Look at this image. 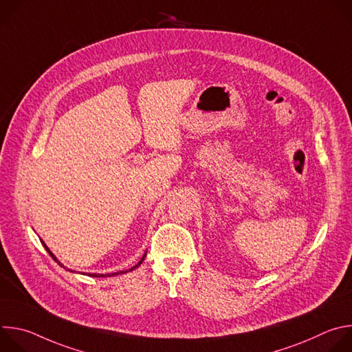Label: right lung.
I'll list each match as a JSON object with an SVG mask.
<instances>
[{
	"instance_id": "add662e5",
	"label": "right lung",
	"mask_w": 352,
	"mask_h": 352,
	"mask_svg": "<svg viewBox=\"0 0 352 352\" xmlns=\"http://www.w3.org/2000/svg\"><path fill=\"white\" fill-rule=\"evenodd\" d=\"M40 241H41V243H43V246H44V248H45V250H47V252H48V254H50V256H52V258H53V259H54V261H56V262H57V263H58V265H60V266H61V267H64V269H67V267H65V266H64V265H63V263H61V262H60V261H58V259H57V258H56V255H54V254H53V252H52V250H50V248H48V246H47V245H45V243H44V241H43V239H40ZM144 256H146V252H144V255H143V256H142V259H140V261H139V262H138V265H135V266H133V267H131V269H129V270H124V272H122V270H121V272H117V273H109V274H97V273H87V276H90V277H114V276H118V274H124V273H128V272H132V270H135V269H136V267H139V266H140V263H142V262H143V261H144ZM67 270H69V269H67ZM69 272H72V270H69Z\"/></svg>"
}]
</instances>
